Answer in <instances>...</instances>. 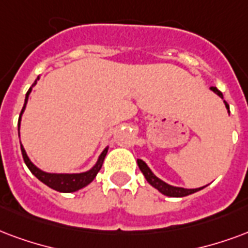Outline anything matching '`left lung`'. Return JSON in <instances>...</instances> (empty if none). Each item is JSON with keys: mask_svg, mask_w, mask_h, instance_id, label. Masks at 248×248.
Wrapping results in <instances>:
<instances>
[{"mask_svg": "<svg viewBox=\"0 0 248 248\" xmlns=\"http://www.w3.org/2000/svg\"><path fill=\"white\" fill-rule=\"evenodd\" d=\"M210 89H212L214 93H217L221 98H223L222 93L218 91L217 88L212 87ZM225 105H226V108L229 109V105H227L226 101H225ZM138 166L139 168H140V170H142L143 175H144V177H146V180H147L154 188H156L159 192H161L163 194H166V196H170V197H184V196L192 194L194 193V192H199V190H201L203 188L202 186V188H197V189H185V188H179V186H172V185H168L167 183H164V181H161L160 179H157L156 176L152 173L151 170L148 168L147 164L143 160H140V159H138Z\"/></svg>", "mask_w": 248, "mask_h": 248, "instance_id": "8db88e82", "label": "left lung"}]
</instances>
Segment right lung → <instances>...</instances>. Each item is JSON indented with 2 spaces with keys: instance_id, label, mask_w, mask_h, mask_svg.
Instances as JSON below:
<instances>
[{
  "instance_id": "right-lung-1",
  "label": "right lung",
  "mask_w": 248,
  "mask_h": 248,
  "mask_svg": "<svg viewBox=\"0 0 248 248\" xmlns=\"http://www.w3.org/2000/svg\"><path fill=\"white\" fill-rule=\"evenodd\" d=\"M31 88L29 89V92L26 93V98H25V105L22 108L21 115L23 113V110L26 108L27 100H29V94H30ZM19 115V118H21ZM18 133H19V122H18ZM21 151H22V156H23V160L26 163V166L29 167V170H31V173L38 177L42 183H45L47 186L52 188V189L58 190V192H63V193H71V192H76V190L81 189L84 186H87L89 183L93 181V179L96 177V175L98 173V170H101L102 167V163H104V159L106 156V152H108V148H105L102 154L98 157V161L97 164L91 170L88 172H84V173H72V175H64V173H47V172H43L40 170L39 168H36L32 163L30 161L29 156L26 155V151L25 148L22 147L21 144Z\"/></svg>"
}]
</instances>
